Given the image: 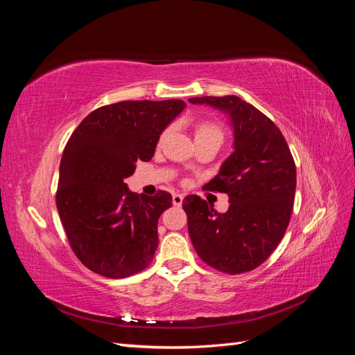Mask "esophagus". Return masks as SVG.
Segmentation results:
<instances>
[{
    "label": "esophagus",
    "mask_w": 355,
    "mask_h": 355,
    "mask_svg": "<svg viewBox=\"0 0 355 355\" xmlns=\"http://www.w3.org/2000/svg\"><path fill=\"white\" fill-rule=\"evenodd\" d=\"M182 201H184V196L173 194V204H175V206H182Z\"/></svg>",
    "instance_id": "obj_1"
}]
</instances>
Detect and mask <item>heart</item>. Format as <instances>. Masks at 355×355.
<instances>
[{
	"label": "heart",
	"instance_id": "heart-1",
	"mask_svg": "<svg viewBox=\"0 0 355 355\" xmlns=\"http://www.w3.org/2000/svg\"><path fill=\"white\" fill-rule=\"evenodd\" d=\"M197 136H219L222 137L220 128L213 123H200L197 125Z\"/></svg>",
	"mask_w": 355,
	"mask_h": 355
}]
</instances>
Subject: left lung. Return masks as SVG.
Listing matches in <instances>:
<instances>
[{
    "label": "left lung",
    "mask_w": 355,
    "mask_h": 355,
    "mask_svg": "<svg viewBox=\"0 0 355 355\" xmlns=\"http://www.w3.org/2000/svg\"><path fill=\"white\" fill-rule=\"evenodd\" d=\"M227 114L234 153L206 189L227 192L230 209L218 213L206 200L188 196L184 210L196 252L227 274L254 270L268 259L288 227L296 167L284 136L270 118L239 96L189 99Z\"/></svg>",
    "instance_id": "left-lung-1"
}]
</instances>
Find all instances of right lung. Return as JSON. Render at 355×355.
Wrapping results in <instances>:
<instances>
[{
  "label": "right lung",
  "instance_id": "obj_1",
  "mask_svg": "<svg viewBox=\"0 0 355 355\" xmlns=\"http://www.w3.org/2000/svg\"><path fill=\"white\" fill-rule=\"evenodd\" d=\"M184 101H125L90 112L63 151L56 206L73 253L93 272L124 278L151 263L171 196L139 197L125 179L149 161Z\"/></svg>",
  "mask_w": 355,
  "mask_h": 355
}]
</instances>
